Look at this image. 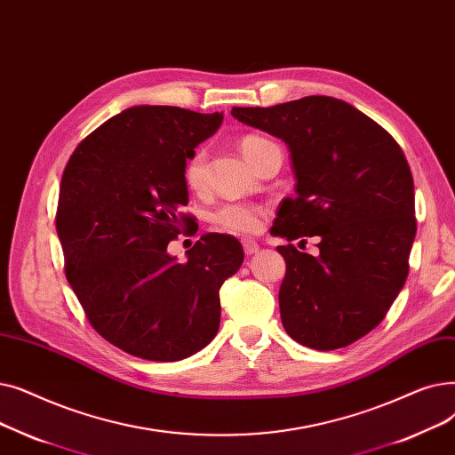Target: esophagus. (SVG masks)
<instances>
[{
  "mask_svg": "<svg viewBox=\"0 0 455 455\" xmlns=\"http://www.w3.org/2000/svg\"><path fill=\"white\" fill-rule=\"evenodd\" d=\"M243 248H244V253H246V255H253V253L259 251V244H257L255 241H251V239L243 241Z\"/></svg>",
  "mask_w": 455,
  "mask_h": 455,
  "instance_id": "34e87169",
  "label": "esophagus"
}]
</instances>
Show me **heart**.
Here are the masks:
<instances>
[{
    "label": "heart",
    "instance_id": "obj_1",
    "mask_svg": "<svg viewBox=\"0 0 455 455\" xmlns=\"http://www.w3.org/2000/svg\"><path fill=\"white\" fill-rule=\"evenodd\" d=\"M267 139L248 135L241 140V149L244 157L253 163L259 148L267 144ZM183 181L190 190H202L207 183V154L205 149L198 148L185 159L183 164ZM263 209L253 204H224L212 212V222L220 229L235 235L255 233L261 226Z\"/></svg>",
    "mask_w": 455,
    "mask_h": 455
}]
</instances>
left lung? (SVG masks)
<instances>
[{
  "label": "left lung",
  "instance_id": "obj_1",
  "mask_svg": "<svg viewBox=\"0 0 455 455\" xmlns=\"http://www.w3.org/2000/svg\"><path fill=\"white\" fill-rule=\"evenodd\" d=\"M233 118L289 146L296 198L272 235L287 272L279 287L285 331L307 348H344L372 331L402 291L415 241V188L398 142L355 107L307 96L274 107H233Z\"/></svg>",
  "mask_w": 455,
  "mask_h": 455
}]
</instances>
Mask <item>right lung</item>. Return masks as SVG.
Here are the masks:
<instances>
[{
	"label": "right lung",
	"mask_w": 455,
	"mask_h": 455,
	"mask_svg": "<svg viewBox=\"0 0 455 455\" xmlns=\"http://www.w3.org/2000/svg\"><path fill=\"white\" fill-rule=\"evenodd\" d=\"M224 115L139 105L103 122L62 172L55 228L64 274L92 328L148 361H180L214 339L220 287L244 251L207 233L178 263L166 246L190 216L183 164Z\"/></svg>",
	"instance_id": "add662e5"
}]
</instances>
